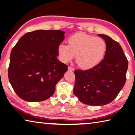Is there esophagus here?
Segmentation results:
<instances>
[{
  "label": "esophagus",
  "mask_w": 135,
  "mask_h": 135,
  "mask_svg": "<svg viewBox=\"0 0 135 135\" xmlns=\"http://www.w3.org/2000/svg\"><path fill=\"white\" fill-rule=\"evenodd\" d=\"M68 70L70 71H74V68L71 67V66H69V67H68Z\"/></svg>",
  "instance_id": "obj_1"
}]
</instances>
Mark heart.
<instances>
[{
    "mask_svg": "<svg viewBox=\"0 0 135 135\" xmlns=\"http://www.w3.org/2000/svg\"><path fill=\"white\" fill-rule=\"evenodd\" d=\"M68 45L60 44L58 54L62 62L74 59L83 69H90L97 65L106 54L107 45L103 39L78 32L68 38Z\"/></svg>",
    "mask_w": 135,
    "mask_h": 135,
    "instance_id": "b5f03b06",
    "label": "heart"
}]
</instances>
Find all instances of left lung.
<instances>
[{
    "label": "left lung",
    "instance_id": "obj_1",
    "mask_svg": "<svg viewBox=\"0 0 135 135\" xmlns=\"http://www.w3.org/2000/svg\"><path fill=\"white\" fill-rule=\"evenodd\" d=\"M106 43L104 58L87 70L74 71V94L83 103L103 106L116 99L126 80L128 61L120 44L109 36L99 34Z\"/></svg>",
    "mask_w": 135,
    "mask_h": 135
}]
</instances>
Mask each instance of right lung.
Here are the masks:
<instances>
[{"label": "right lung", "mask_w": 135, "mask_h": 135, "mask_svg": "<svg viewBox=\"0 0 135 135\" xmlns=\"http://www.w3.org/2000/svg\"><path fill=\"white\" fill-rule=\"evenodd\" d=\"M64 32L36 30L19 39L10 55L8 77L16 94L23 100L38 102L54 94L68 66L57 59Z\"/></svg>", "instance_id": "add662e5"}]
</instances>
